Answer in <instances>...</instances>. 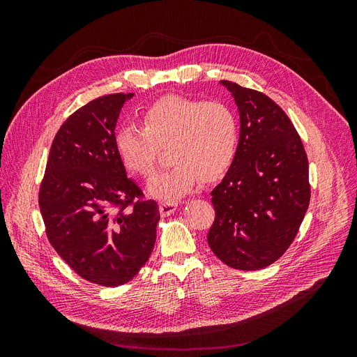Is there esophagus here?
Instances as JSON below:
<instances>
[{"label":"esophagus","instance_id":"esophagus-1","mask_svg":"<svg viewBox=\"0 0 357 357\" xmlns=\"http://www.w3.org/2000/svg\"><path fill=\"white\" fill-rule=\"evenodd\" d=\"M177 202L176 201H165V202H160L159 205V211L162 218H168L172 213L177 210Z\"/></svg>","mask_w":357,"mask_h":357}]
</instances>
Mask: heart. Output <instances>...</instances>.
<instances>
[{
    "instance_id": "obj_1",
    "label": "heart",
    "mask_w": 357,
    "mask_h": 357,
    "mask_svg": "<svg viewBox=\"0 0 357 357\" xmlns=\"http://www.w3.org/2000/svg\"><path fill=\"white\" fill-rule=\"evenodd\" d=\"M143 129L123 126L114 135L119 159L128 171L150 177L156 169L159 147L168 149L172 167L149 183V193L176 199L193 189L199 178H220L238 149V121L228 105L165 96L143 113Z\"/></svg>"
}]
</instances>
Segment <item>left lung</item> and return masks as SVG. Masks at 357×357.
Masks as SVG:
<instances>
[{
  "instance_id": "1",
  "label": "left lung",
  "mask_w": 357,
  "mask_h": 357,
  "mask_svg": "<svg viewBox=\"0 0 357 357\" xmlns=\"http://www.w3.org/2000/svg\"><path fill=\"white\" fill-rule=\"evenodd\" d=\"M240 113L236 156L211 192L207 241L223 264L256 271L275 262L310 204L308 159L287 114L262 92L222 80Z\"/></svg>"
}]
</instances>
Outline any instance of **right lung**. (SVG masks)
I'll return each instance as SVG.
<instances>
[{"mask_svg":"<svg viewBox=\"0 0 357 357\" xmlns=\"http://www.w3.org/2000/svg\"><path fill=\"white\" fill-rule=\"evenodd\" d=\"M134 93L100 96L74 112L53 139L40 188L47 238L91 283H128L152 253L158 204L142 198L114 147L123 104Z\"/></svg>","mask_w":357,"mask_h":357,"instance_id":"1","label":"right lung"}]
</instances>
